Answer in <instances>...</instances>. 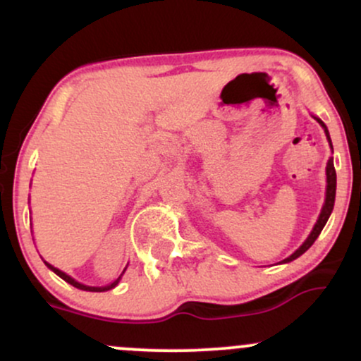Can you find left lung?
Instances as JSON below:
<instances>
[{
	"label": "left lung",
	"mask_w": 361,
	"mask_h": 361,
	"mask_svg": "<svg viewBox=\"0 0 361 361\" xmlns=\"http://www.w3.org/2000/svg\"><path fill=\"white\" fill-rule=\"evenodd\" d=\"M319 123H321L322 127H324V132L327 135V139H329L331 142V137H329V132H327V127L324 126V122L322 120L316 118ZM333 147V146H331ZM326 175H327V188H326V202H324V207H322L321 210V215H319L316 226H314L312 233H310V235L307 239H305V243L302 244V246L297 250L295 252H293L292 256H288V258H285L281 263H288V261H293L295 258H299L300 255H304L305 251L309 250L310 246H312L314 241L319 238V234H321V231L324 229L327 219H329L331 212H333V207H334V197H336V169H334V163H333V157H331L329 161H327V168H326Z\"/></svg>",
	"instance_id": "obj_1"
}]
</instances>
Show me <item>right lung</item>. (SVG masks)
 Here are the masks:
<instances>
[{"instance_id":"obj_1","label":"right lung","mask_w":361,"mask_h":361,"mask_svg":"<svg viewBox=\"0 0 361 361\" xmlns=\"http://www.w3.org/2000/svg\"><path fill=\"white\" fill-rule=\"evenodd\" d=\"M45 264H47V267L51 268V270H52L54 273H56V275H59L62 280H66V281H68V283H71L73 287H76V288H80V290H86V292H105V290H110V288H114L115 285L118 283L120 276H122V275H120L118 279L114 281V283L106 285V287H88V285H82V283H80V281H76V280H74V279H71V276H69V275H66L64 271H61V270H57V268H54L52 264H49V263H45Z\"/></svg>"}]
</instances>
